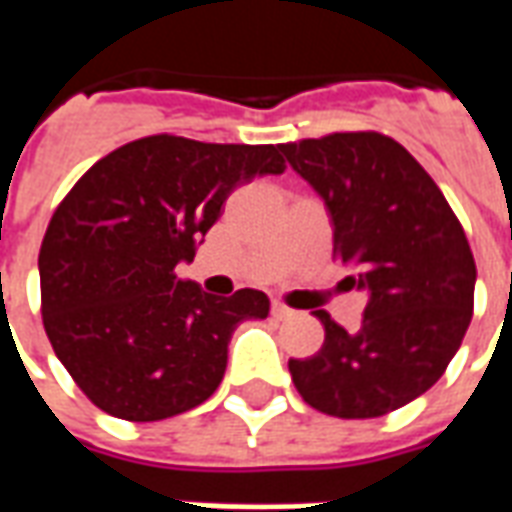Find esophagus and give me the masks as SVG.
I'll use <instances>...</instances> for the list:
<instances>
[{
  "label": "esophagus",
  "mask_w": 512,
  "mask_h": 512,
  "mask_svg": "<svg viewBox=\"0 0 512 512\" xmlns=\"http://www.w3.org/2000/svg\"><path fill=\"white\" fill-rule=\"evenodd\" d=\"M271 315H274L277 321H288V318L296 315V310H290L288 304H282V301H274V304H271Z\"/></svg>",
  "instance_id": "obj_1"
}]
</instances>
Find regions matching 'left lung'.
<instances>
[{
    "mask_svg": "<svg viewBox=\"0 0 512 512\" xmlns=\"http://www.w3.org/2000/svg\"><path fill=\"white\" fill-rule=\"evenodd\" d=\"M326 202L345 282L370 293L362 329L329 312L310 359H290L299 395L340 419L384 417L428 392L450 365L474 310V266L458 216L392 136L345 131L279 145Z\"/></svg>",
    "mask_w": 512,
    "mask_h": 512,
    "instance_id": "obj_1",
    "label": "left lung"
}]
</instances>
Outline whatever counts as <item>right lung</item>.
Returning a JSON list of instances; mask_svg holds the SVG:
<instances>
[{"instance_id": "obj_1", "label": "right lung", "mask_w": 512, "mask_h": 512, "mask_svg": "<svg viewBox=\"0 0 512 512\" xmlns=\"http://www.w3.org/2000/svg\"><path fill=\"white\" fill-rule=\"evenodd\" d=\"M282 172L279 145L153 134L95 161L62 197L38 257L43 329L101 411L156 422L216 392L233 329L271 304L252 288L211 296L175 266L194 260L238 183Z\"/></svg>"}]
</instances>
